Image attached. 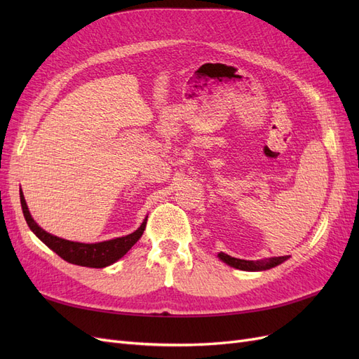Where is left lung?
Returning <instances> with one entry per match:
<instances>
[{"instance_id":"8db88e82","label":"left lung","mask_w":359,"mask_h":359,"mask_svg":"<svg viewBox=\"0 0 359 359\" xmlns=\"http://www.w3.org/2000/svg\"><path fill=\"white\" fill-rule=\"evenodd\" d=\"M219 259L222 262L227 264L232 268L243 269V271H266L269 268H274L280 264H283L285 260L289 259V256H278V257H269L264 260H244V259H236L226 253H219Z\"/></svg>"}]
</instances>
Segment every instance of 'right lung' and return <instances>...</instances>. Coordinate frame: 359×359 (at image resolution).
<instances>
[{"instance_id": "right-lung-1", "label": "right lung", "mask_w": 359, "mask_h": 359, "mask_svg": "<svg viewBox=\"0 0 359 359\" xmlns=\"http://www.w3.org/2000/svg\"><path fill=\"white\" fill-rule=\"evenodd\" d=\"M19 194H20V205H22V212L27 220V224L29 226V229L34 232L39 240L41 243H45L52 252H55L60 257L67 260L69 264H73V265H81V266H88V268H104L115 264L116 260L121 259L128 250L139 241V238L142 236L147 226L148 215L145 217L142 224H140L133 233H128L126 236H119L109 241L93 243V244L69 241V240H64V238L52 235L45 229H41L29 214L22 190H20Z\"/></svg>"}]
</instances>
